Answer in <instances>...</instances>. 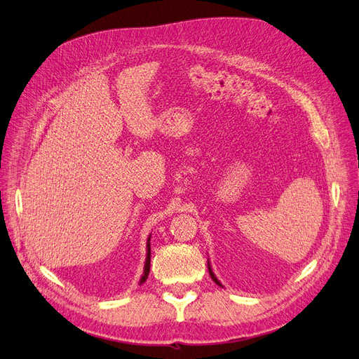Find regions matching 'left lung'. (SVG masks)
Segmentation results:
<instances>
[{
	"label": "left lung",
	"mask_w": 359,
	"mask_h": 359,
	"mask_svg": "<svg viewBox=\"0 0 359 359\" xmlns=\"http://www.w3.org/2000/svg\"><path fill=\"white\" fill-rule=\"evenodd\" d=\"M208 271H210V276H211V278L214 280V283H217V285H219V286H222V287H223V285L220 283V281H219V278H217V277H215V274H214V271H212V268H211V264H210V260H208Z\"/></svg>",
	"instance_id": "obj_1"
}]
</instances>
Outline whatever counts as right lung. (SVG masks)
<instances>
[{
    "label": "right lung",
    "mask_w": 359,
    "mask_h": 359,
    "mask_svg": "<svg viewBox=\"0 0 359 359\" xmlns=\"http://www.w3.org/2000/svg\"><path fill=\"white\" fill-rule=\"evenodd\" d=\"M149 241H151V235L148 236V240H147V257H145V265H144V274L139 280V285L145 283L147 278H148V274H149V265H151V244H149Z\"/></svg>",
    "instance_id": "add662e5"
}]
</instances>
